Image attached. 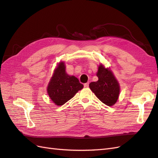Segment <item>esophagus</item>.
<instances>
[{
    "instance_id": "34e87169",
    "label": "esophagus",
    "mask_w": 158,
    "mask_h": 158,
    "mask_svg": "<svg viewBox=\"0 0 158 158\" xmlns=\"http://www.w3.org/2000/svg\"><path fill=\"white\" fill-rule=\"evenodd\" d=\"M88 86H89V82L84 84V87L85 88H88Z\"/></svg>"
}]
</instances>
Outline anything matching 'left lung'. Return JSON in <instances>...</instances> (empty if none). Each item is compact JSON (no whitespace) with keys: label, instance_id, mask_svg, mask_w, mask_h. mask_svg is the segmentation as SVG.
<instances>
[{"label":"left lung","instance_id":"1","mask_svg":"<svg viewBox=\"0 0 158 158\" xmlns=\"http://www.w3.org/2000/svg\"><path fill=\"white\" fill-rule=\"evenodd\" d=\"M97 82H91L90 89L96 97L107 106H113L117 102L120 94V85L109 68H106L102 63L98 66L96 73Z\"/></svg>","mask_w":158,"mask_h":158}]
</instances>
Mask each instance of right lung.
Segmentation results:
<instances>
[{"instance_id":"1","label":"right lung","mask_w":158,"mask_h":158,"mask_svg":"<svg viewBox=\"0 0 158 158\" xmlns=\"http://www.w3.org/2000/svg\"><path fill=\"white\" fill-rule=\"evenodd\" d=\"M84 88L77 78L66 72L64 62L56 65L47 88V92L56 106H63Z\"/></svg>"}]
</instances>
